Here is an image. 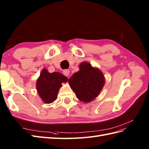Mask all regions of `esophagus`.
<instances>
[{
	"label": "esophagus",
	"instance_id": "obj_1",
	"mask_svg": "<svg viewBox=\"0 0 149 149\" xmlns=\"http://www.w3.org/2000/svg\"><path fill=\"white\" fill-rule=\"evenodd\" d=\"M63 74L64 76H66V77H68V75L70 74V71L68 70H65L63 71Z\"/></svg>",
	"mask_w": 149,
	"mask_h": 149
}]
</instances>
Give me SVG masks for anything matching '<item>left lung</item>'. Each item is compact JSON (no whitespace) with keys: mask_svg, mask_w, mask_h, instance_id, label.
Returning <instances> with one entry per match:
<instances>
[{"mask_svg":"<svg viewBox=\"0 0 149 149\" xmlns=\"http://www.w3.org/2000/svg\"><path fill=\"white\" fill-rule=\"evenodd\" d=\"M79 68L68 82L78 99L88 103L99 95L105 83L104 76L100 70L87 62L81 63Z\"/></svg>","mask_w":149,"mask_h":149,"instance_id":"8db88e82","label":"left lung"}]
</instances>
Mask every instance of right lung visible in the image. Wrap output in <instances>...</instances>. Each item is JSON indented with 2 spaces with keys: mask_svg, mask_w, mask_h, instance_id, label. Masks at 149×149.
Here are the masks:
<instances>
[{
  "mask_svg": "<svg viewBox=\"0 0 149 149\" xmlns=\"http://www.w3.org/2000/svg\"><path fill=\"white\" fill-rule=\"evenodd\" d=\"M68 80V78L59 72L50 73L46 69H43L36 83L37 92L43 102L50 104L56 100L62 83Z\"/></svg>",
  "mask_w": 149,
  "mask_h": 149,
  "instance_id": "add662e5",
  "label": "right lung"
}]
</instances>
